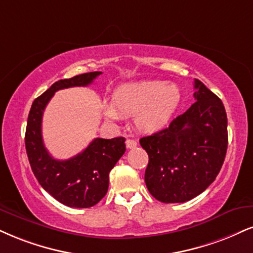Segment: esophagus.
Here are the masks:
<instances>
[{"label":"esophagus","mask_w":253,"mask_h":253,"mask_svg":"<svg viewBox=\"0 0 253 253\" xmlns=\"http://www.w3.org/2000/svg\"><path fill=\"white\" fill-rule=\"evenodd\" d=\"M126 145L127 149H135L137 146V142L133 141V139H126Z\"/></svg>","instance_id":"obj_1"}]
</instances>
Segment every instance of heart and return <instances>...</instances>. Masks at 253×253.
<instances>
[{
  "label": "heart",
  "mask_w": 253,
  "mask_h": 253,
  "mask_svg": "<svg viewBox=\"0 0 253 253\" xmlns=\"http://www.w3.org/2000/svg\"><path fill=\"white\" fill-rule=\"evenodd\" d=\"M180 103V91L174 84L162 81L124 84L115 90L112 105H107L104 114L109 120L117 121L119 112L135 116L137 127L154 132L169 123Z\"/></svg>",
  "instance_id": "1"
}]
</instances>
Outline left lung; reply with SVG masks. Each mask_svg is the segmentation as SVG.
<instances>
[{
	"label": "left lung",
	"instance_id": "1",
	"mask_svg": "<svg viewBox=\"0 0 253 253\" xmlns=\"http://www.w3.org/2000/svg\"><path fill=\"white\" fill-rule=\"evenodd\" d=\"M196 102L170 126L139 139L148 152L144 180L162 203L197 197L216 179L225 160L227 117L223 102L195 80Z\"/></svg>",
	"mask_w": 253,
	"mask_h": 253
}]
</instances>
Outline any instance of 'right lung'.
<instances>
[{"instance_id": "right-lung-1", "label": "right lung", "mask_w": 253, "mask_h": 253, "mask_svg": "<svg viewBox=\"0 0 253 253\" xmlns=\"http://www.w3.org/2000/svg\"><path fill=\"white\" fill-rule=\"evenodd\" d=\"M101 71L60 80L33 102L26 130V150L31 170L43 189L70 208H91L107 195L109 173L126 152V138H95L85 150L65 161L52 158L43 144V111L56 91L86 86Z\"/></svg>"}]
</instances>
